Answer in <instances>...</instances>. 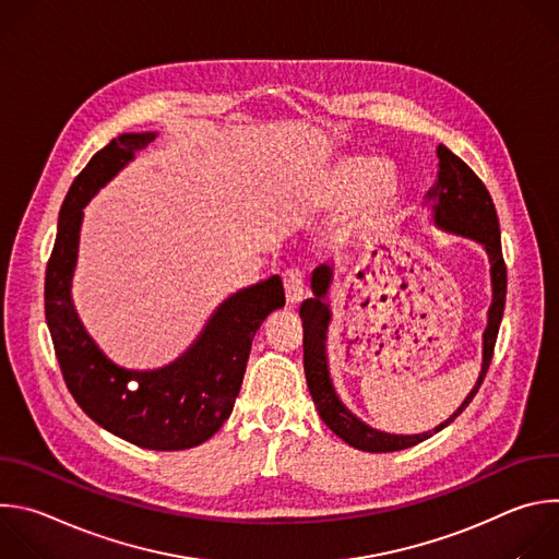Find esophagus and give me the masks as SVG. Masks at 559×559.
Returning <instances> with one entry per match:
<instances>
[{
  "mask_svg": "<svg viewBox=\"0 0 559 559\" xmlns=\"http://www.w3.org/2000/svg\"><path fill=\"white\" fill-rule=\"evenodd\" d=\"M283 287H285V298L289 305H298L302 300L305 294V281H302V272L298 270H289L283 274Z\"/></svg>",
  "mask_w": 559,
  "mask_h": 559,
  "instance_id": "obj_1",
  "label": "esophagus"
}]
</instances>
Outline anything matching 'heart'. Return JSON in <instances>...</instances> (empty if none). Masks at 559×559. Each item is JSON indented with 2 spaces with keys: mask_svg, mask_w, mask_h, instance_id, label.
I'll return each instance as SVG.
<instances>
[{
  "mask_svg": "<svg viewBox=\"0 0 559 559\" xmlns=\"http://www.w3.org/2000/svg\"><path fill=\"white\" fill-rule=\"evenodd\" d=\"M401 197L395 173L380 162L341 158L305 192L307 212H334L343 207L341 236L345 241L371 234L395 207Z\"/></svg>",
  "mask_w": 559,
  "mask_h": 559,
  "instance_id": "heart-1",
  "label": "heart"
}]
</instances>
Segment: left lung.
Wrapping results in <instances>:
<instances>
[{
    "label": "left lung",
    "instance_id": "left-lung-1",
    "mask_svg": "<svg viewBox=\"0 0 559 559\" xmlns=\"http://www.w3.org/2000/svg\"><path fill=\"white\" fill-rule=\"evenodd\" d=\"M438 177L436 183L425 194V205L429 207V221L433 227L464 236L483 246L489 259V274H491V305L487 311V328L483 332V367L477 373L473 389L466 393L462 405L433 431L423 433H386L373 429L371 425L362 423L336 393L332 373H330V358H328V332L332 325V305L330 292L334 285L336 265H318L311 272V292L313 298L302 300L300 318H302V360H305V378L311 393V401L321 414L323 423L349 447L371 453H389L409 449L431 433L442 431L451 425L473 401V395L480 389L487 369L493 358L496 338L500 332L504 300H507V267L502 259V243H500V221L496 205L491 201L489 190L485 183L475 177V173L457 158L447 145H438Z\"/></svg>",
    "mask_w": 559,
    "mask_h": 559
}]
</instances>
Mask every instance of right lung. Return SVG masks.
<instances>
[{
    "mask_svg": "<svg viewBox=\"0 0 559 559\" xmlns=\"http://www.w3.org/2000/svg\"><path fill=\"white\" fill-rule=\"evenodd\" d=\"M156 132H123L99 150L70 186L46 267V323L68 391L112 436L152 451H181L210 440L241 391L252 341L265 318L285 305L278 274L229 294L192 345L154 369L117 365L88 334L72 302L84 207Z\"/></svg>",
    "mask_w": 559,
    "mask_h": 559,
    "instance_id": "add662e5",
    "label": "right lung"
}]
</instances>
